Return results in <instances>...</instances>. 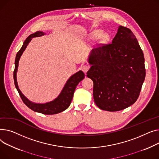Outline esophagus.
I'll return each instance as SVG.
<instances>
[{
    "mask_svg": "<svg viewBox=\"0 0 159 159\" xmlns=\"http://www.w3.org/2000/svg\"><path fill=\"white\" fill-rule=\"evenodd\" d=\"M89 68L90 67H89V65H83L81 66V70L83 71L84 73H85V74L87 72Z\"/></svg>",
    "mask_w": 159,
    "mask_h": 159,
    "instance_id": "esophagus-1",
    "label": "esophagus"
}]
</instances>
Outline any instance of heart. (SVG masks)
I'll use <instances>...</instances> for the list:
<instances>
[{
	"label": "heart",
	"mask_w": 159,
	"mask_h": 159,
	"mask_svg": "<svg viewBox=\"0 0 159 159\" xmlns=\"http://www.w3.org/2000/svg\"><path fill=\"white\" fill-rule=\"evenodd\" d=\"M102 34V31L99 30H95L94 31L92 32V33L91 34V38L92 39H98L99 37H101V36ZM101 37H102V39H103V40H105L107 39L106 34H103Z\"/></svg>",
	"instance_id": "obj_1"
}]
</instances>
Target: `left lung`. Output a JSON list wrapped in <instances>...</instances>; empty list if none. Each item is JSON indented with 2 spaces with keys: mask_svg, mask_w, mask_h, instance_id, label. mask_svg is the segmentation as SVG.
Here are the masks:
<instances>
[{
  "mask_svg": "<svg viewBox=\"0 0 159 159\" xmlns=\"http://www.w3.org/2000/svg\"><path fill=\"white\" fill-rule=\"evenodd\" d=\"M87 76L94 82L93 96L101 110L116 111L133 105L146 76L144 57L136 37L119 26L110 44L93 49Z\"/></svg>",
  "mask_w": 159,
  "mask_h": 159,
  "instance_id": "left-lung-1",
  "label": "left lung"
}]
</instances>
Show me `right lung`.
Segmentation results:
<instances>
[{
    "instance_id": "1",
    "label": "right lung",
    "mask_w": 159,
    "mask_h": 159,
    "mask_svg": "<svg viewBox=\"0 0 159 159\" xmlns=\"http://www.w3.org/2000/svg\"><path fill=\"white\" fill-rule=\"evenodd\" d=\"M44 34H45V33L42 31H37L30 35L24 41L21 49L17 52L16 55L13 78L15 87L22 100L27 107H29L34 111H36V112H39L45 115H52L61 112V111L65 110L70 106L73 98L74 90H75L78 83L85 78V74L83 72L82 70H79L76 73L74 74L67 81L66 83L65 84V85L58 96L53 101L45 102V103H36V102H32L28 99L22 94L19 88H18L16 79V72L18 67V63H19V60L22 54H23L27 45L29 44L32 39L34 38V37L41 36Z\"/></svg>"
}]
</instances>
